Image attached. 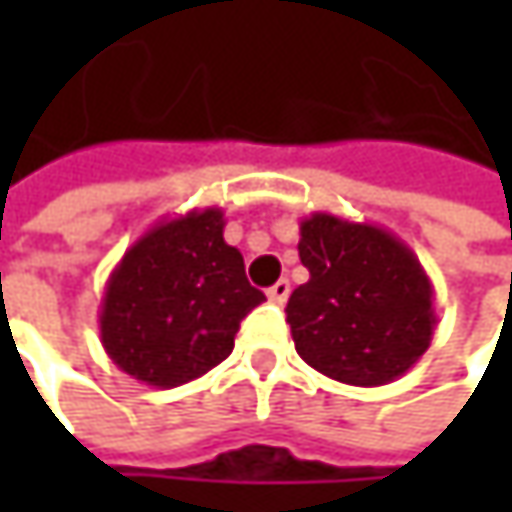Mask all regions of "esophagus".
I'll list each match as a JSON object with an SVG mask.
<instances>
[{
    "mask_svg": "<svg viewBox=\"0 0 512 512\" xmlns=\"http://www.w3.org/2000/svg\"><path fill=\"white\" fill-rule=\"evenodd\" d=\"M266 296H269V302H275V305H284V302L290 299V281H287V278L275 281V284L266 290Z\"/></svg>",
    "mask_w": 512,
    "mask_h": 512,
    "instance_id": "34e87169",
    "label": "esophagus"
}]
</instances>
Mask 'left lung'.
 <instances>
[{
    "mask_svg": "<svg viewBox=\"0 0 512 512\" xmlns=\"http://www.w3.org/2000/svg\"><path fill=\"white\" fill-rule=\"evenodd\" d=\"M308 281L287 302L296 353L347 385H385L427 353L436 329L433 284L391 231L311 213L299 225Z\"/></svg>",
    "mask_w": 512,
    "mask_h": 512,
    "instance_id": "left-lung-1",
    "label": "left lung"
}]
</instances>
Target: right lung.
Wrapping results in <instances>:
<instances>
[{
	"instance_id": "add662e5",
	"label": "right lung",
	"mask_w": 512,
	"mask_h": 512,
	"mask_svg": "<svg viewBox=\"0 0 512 512\" xmlns=\"http://www.w3.org/2000/svg\"><path fill=\"white\" fill-rule=\"evenodd\" d=\"M266 296L225 243L219 207L162 219L106 281L100 341L133 379L177 388L231 356L243 317Z\"/></svg>"
}]
</instances>
